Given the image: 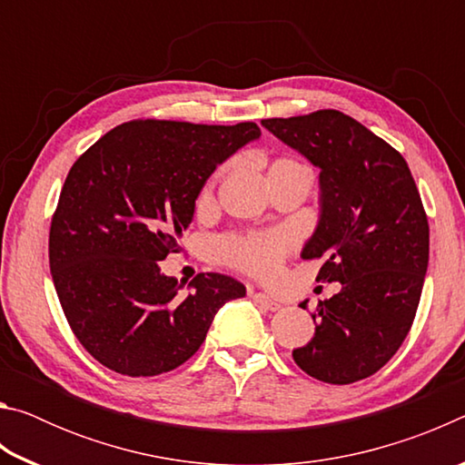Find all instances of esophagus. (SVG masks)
<instances>
[{
	"label": "esophagus",
	"mask_w": 465,
	"mask_h": 465,
	"mask_svg": "<svg viewBox=\"0 0 465 465\" xmlns=\"http://www.w3.org/2000/svg\"><path fill=\"white\" fill-rule=\"evenodd\" d=\"M252 299H254V302L261 305L262 310H269V312H277V310H281V303L279 302H274L272 297H269V295H264V293H252Z\"/></svg>",
	"instance_id": "1"
}]
</instances>
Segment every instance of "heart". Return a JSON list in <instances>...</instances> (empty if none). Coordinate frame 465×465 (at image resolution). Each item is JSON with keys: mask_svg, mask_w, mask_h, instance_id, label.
I'll return each instance as SVG.
<instances>
[{"mask_svg": "<svg viewBox=\"0 0 465 465\" xmlns=\"http://www.w3.org/2000/svg\"><path fill=\"white\" fill-rule=\"evenodd\" d=\"M289 248L285 233H252L225 238L219 243V254L225 262L254 274H271Z\"/></svg>", "mask_w": 465, "mask_h": 465, "instance_id": "heart-1", "label": "heart"}]
</instances>
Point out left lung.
Returning <instances> with one entry per match:
<instances>
[{
  "mask_svg": "<svg viewBox=\"0 0 465 465\" xmlns=\"http://www.w3.org/2000/svg\"><path fill=\"white\" fill-rule=\"evenodd\" d=\"M262 127L320 168V219L302 258H322L318 281L341 282L312 313L316 334L295 363L326 383L365 380L396 355L420 302L429 222L419 188L400 152L338 110Z\"/></svg>",
  "mask_w": 465,
  "mask_h": 465,
  "instance_id": "obj_1",
  "label": "left lung"
}]
</instances>
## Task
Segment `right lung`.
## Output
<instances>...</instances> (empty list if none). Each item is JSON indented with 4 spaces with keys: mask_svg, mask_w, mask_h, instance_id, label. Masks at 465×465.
Masks as SVG:
<instances>
[{
    "mask_svg": "<svg viewBox=\"0 0 465 465\" xmlns=\"http://www.w3.org/2000/svg\"><path fill=\"white\" fill-rule=\"evenodd\" d=\"M261 137L256 123L131 121L77 157L51 222L49 264L77 341L113 371L152 377L191 359L219 308L246 295L201 272L191 293L160 269L213 170Z\"/></svg>",
    "mask_w": 465,
    "mask_h": 465,
    "instance_id": "1",
    "label": "right lung"
}]
</instances>
